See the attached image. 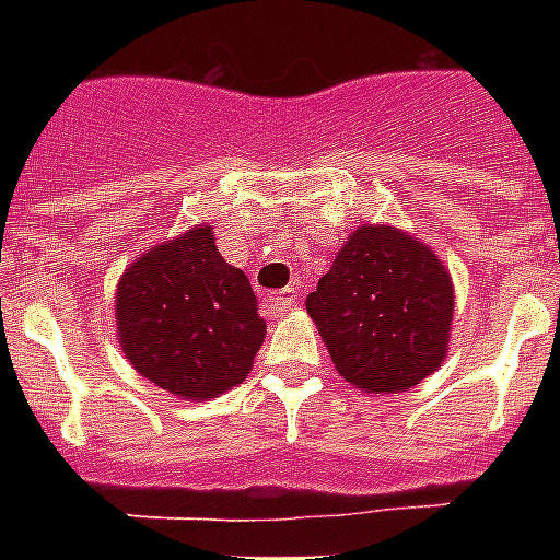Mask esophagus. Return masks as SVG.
<instances>
[{
    "instance_id": "1",
    "label": "esophagus",
    "mask_w": 560,
    "mask_h": 560,
    "mask_svg": "<svg viewBox=\"0 0 560 560\" xmlns=\"http://www.w3.org/2000/svg\"><path fill=\"white\" fill-rule=\"evenodd\" d=\"M269 305H271V311H277V314H283V311H294L296 305H300V291H294V289L275 291V294L269 296Z\"/></svg>"
}]
</instances>
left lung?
Segmentation results:
<instances>
[{
    "instance_id": "8db88e82",
    "label": "left lung",
    "mask_w": 560,
    "mask_h": 560,
    "mask_svg": "<svg viewBox=\"0 0 560 560\" xmlns=\"http://www.w3.org/2000/svg\"><path fill=\"white\" fill-rule=\"evenodd\" d=\"M336 373L389 395L443 368L454 280L429 244L389 224H361L305 300Z\"/></svg>"
}]
</instances>
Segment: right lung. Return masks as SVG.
I'll return each instance as SVG.
<instances>
[{"instance_id":"add662e5","label":"right lung","mask_w":560,"mask_h":560,"mask_svg":"<svg viewBox=\"0 0 560 560\" xmlns=\"http://www.w3.org/2000/svg\"><path fill=\"white\" fill-rule=\"evenodd\" d=\"M117 339L131 368L182 400H210L249 375L266 339L249 277L210 224L153 244L117 280Z\"/></svg>"}]
</instances>
